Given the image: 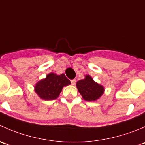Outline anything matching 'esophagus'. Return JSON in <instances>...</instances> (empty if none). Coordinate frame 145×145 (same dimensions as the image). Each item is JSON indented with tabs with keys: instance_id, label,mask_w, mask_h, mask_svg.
Returning <instances> with one entry per match:
<instances>
[{
	"instance_id": "1",
	"label": "esophagus",
	"mask_w": 145,
	"mask_h": 145,
	"mask_svg": "<svg viewBox=\"0 0 145 145\" xmlns=\"http://www.w3.org/2000/svg\"><path fill=\"white\" fill-rule=\"evenodd\" d=\"M71 84H72V85H75V83H76V79L71 80Z\"/></svg>"
}]
</instances>
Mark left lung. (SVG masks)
Instances as JSON below:
<instances>
[{
	"label": "left lung",
	"mask_w": 145,
	"mask_h": 145,
	"mask_svg": "<svg viewBox=\"0 0 145 145\" xmlns=\"http://www.w3.org/2000/svg\"><path fill=\"white\" fill-rule=\"evenodd\" d=\"M77 89L84 100L93 102L100 99L105 93V88L93 80L90 75L76 82Z\"/></svg>",
	"instance_id": "8db88e82"
}]
</instances>
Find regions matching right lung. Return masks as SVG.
<instances>
[{
  "mask_svg": "<svg viewBox=\"0 0 145 145\" xmlns=\"http://www.w3.org/2000/svg\"><path fill=\"white\" fill-rule=\"evenodd\" d=\"M71 84L69 80L64 74L57 75L50 73L45 78L40 80L34 86V91L40 99L53 100L59 97L64 86Z\"/></svg>",
  "mask_w": 145,
  "mask_h": 145,
  "instance_id": "right-lung-1",
  "label": "right lung"
}]
</instances>
